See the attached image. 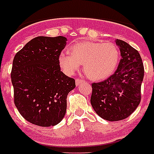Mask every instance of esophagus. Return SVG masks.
Returning <instances> with one entry per match:
<instances>
[{
  "label": "esophagus",
  "instance_id": "34e87169",
  "mask_svg": "<svg viewBox=\"0 0 154 154\" xmlns=\"http://www.w3.org/2000/svg\"><path fill=\"white\" fill-rule=\"evenodd\" d=\"M82 82H83V81H82V80L77 79V80H76V85H77V86L80 85V84L82 83Z\"/></svg>",
  "mask_w": 154,
  "mask_h": 154
}]
</instances>
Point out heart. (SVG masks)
<instances>
[{"mask_svg":"<svg viewBox=\"0 0 154 154\" xmlns=\"http://www.w3.org/2000/svg\"><path fill=\"white\" fill-rule=\"evenodd\" d=\"M120 53L113 42L85 41L71 47V52H61L58 64L62 71L72 75L83 64L84 70L93 81H103L111 77L117 69Z\"/></svg>","mask_w":154,"mask_h":154,"instance_id":"heart-1","label":"heart"}]
</instances>
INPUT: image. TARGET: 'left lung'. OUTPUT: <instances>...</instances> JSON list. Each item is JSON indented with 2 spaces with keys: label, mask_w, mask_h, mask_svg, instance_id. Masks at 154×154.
<instances>
[{
  "label": "left lung",
  "mask_w": 154,
  "mask_h": 154,
  "mask_svg": "<svg viewBox=\"0 0 154 154\" xmlns=\"http://www.w3.org/2000/svg\"><path fill=\"white\" fill-rule=\"evenodd\" d=\"M121 59L114 74L92 85L91 104L96 113L107 121L122 120L131 116L141 101L144 66L138 51L116 39Z\"/></svg>",
  "instance_id": "8db88e82"
}]
</instances>
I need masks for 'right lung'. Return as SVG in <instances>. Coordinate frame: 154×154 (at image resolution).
<instances>
[{
	"label": "right lung",
	"mask_w": 154,
	"mask_h": 154,
	"mask_svg": "<svg viewBox=\"0 0 154 154\" xmlns=\"http://www.w3.org/2000/svg\"><path fill=\"white\" fill-rule=\"evenodd\" d=\"M66 42L63 36H38L15 55L11 73L15 105L32 124L55 126L66 115L67 95L76 87L58 64Z\"/></svg>",
	"instance_id": "add662e5"
}]
</instances>
